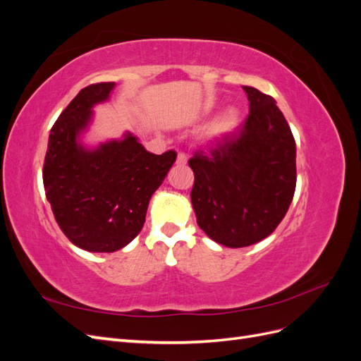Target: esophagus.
I'll return each mask as SVG.
<instances>
[{
	"label": "esophagus",
	"instance_id": "34e87169",
	"mask_svg": "<svg viewBox=\"0 0 361 361\" xmlns=\"http://www.w3.org/2000/svg\"><path fill=\"white\" fill-rule=\"evenodd\" d=\"M176 162L179 164V166H185V164L188 162V157H187V154H183V152H179V154H178V159H176Z\"/></svg>",
	"mask_w": 361,
	"mask_h": 361
}]
</instances>
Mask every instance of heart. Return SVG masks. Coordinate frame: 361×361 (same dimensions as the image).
<instances>
[{"label": "heart", "instance_id": "1", "mask_svg": "<svg viewBox=\"0 0 361 361\" xmlns=\"http://www.w3.org/2000/svg\"><path fill=\"white\" fill-rule=\"evenodd\" d=\"M238 123H239V113L235 110V108H231V110L224 111L220 117H216L214 120V122L209 125V128L206 129V135L209 138H221L228 133H232Z\"/></svg>", "mask_w": 361, "mask_h": 361}]
</instances>
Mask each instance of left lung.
I'll return each instance as SVG.
<instances>
[{
	"label": "left lung",
	"mask_w": 361,
	"mask_h": 361,
	"mask_svg": "<svg viewBox=\"0 0 361 361\" xmlns=\"http://www.w3.org/2000/svg\"><path fill=\"white\" fill-rule=\"evenodd\" d=\"M250 113L243 128L188 161L197 224L231 248L256 244L285 218L297 185V150L285 116L269 94L243 85Z\"/></svg>",
	"instance_id": "left-lung-1"
}]
</instances>
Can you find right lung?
Wrapping results in <instances>:
<instances>
[{"instance_id": "1", "label": "right lung", "mask_w": 361, "mask_h": 361, "mask_svg": "<svg viewBox=\"0 0 361 361\" xmlns=\"http://www.w3.org/2000/svg\"><path fill=\"white\" fill-rule=\"evenodd\" d=\"M113 89L114 82L90 84L64 108L51 128L42 171L61 232L94 253H113L140 233L152 194L176 161L174 150L149 154L130 134L96 150L78 145L92 106L108 99Z\"/></svg>"}]
</instances>
